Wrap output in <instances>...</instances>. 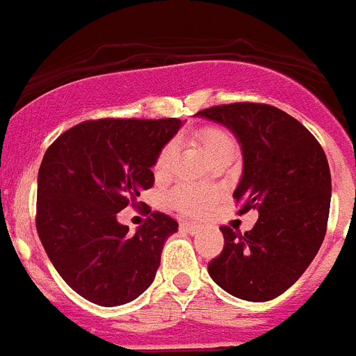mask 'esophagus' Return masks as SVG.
<instances>
[{"mask_svg":"<svg viewBox=\"0 0 356 356\" xmlns=\"http://www.w3.org/2000/svg\"><path fill=\"white\" fill-rule=\"evenodd\" d=\"M182 228H184L186 232H189V234H191V235L198 234V232L202 230L200 225H197V223H189V221H184V223H182Z\"/></svg>","mask_w":356,"mask_h":356,"instance_id":"34e87169","label":"esophagus"}]
</instances>
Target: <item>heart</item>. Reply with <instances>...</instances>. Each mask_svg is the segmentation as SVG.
<instances>
[{"mask_svg":"<svg viewBox=\"0 0 356 356\" xmlns=\"http://www.w3.org/2000/svg\"><path fill=\"white\" fill-rule=\"evenodd\" d=\"M195 137H197V140L202 144L205 156H207L209 159L214 158L219 152L235 149V138L232 137V133L227 131L225 128H219V126H205V128L198 129ZM174 154L175 145L172 144V142L161 149L154 165L156 175L167 174L168 168H170L172 165V159H174ZM211 200V191H207V189L191 188V186H179V188H175L170 195L172 205L177 207L179 211L186 212V214H202V212H205V209L209 207Z\"/></svg>","mask_w":356,"mask_h":356,"instance_id":"heart-1","label":"heart"}]
</instances>
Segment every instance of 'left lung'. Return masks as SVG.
<instances>
[{"mask_svg": "<svg viewBox=\"0 0 356 356\" xmlns=\"http://www.w3.org/2000/svg\"><path fill=\"white\" fill-rule=\"evenodd\" d=\"M197 115L227 126L244 168L234 198L257 209L253 230L221 227L223 251L209 261L218 286L249 302L279 297L305 272L325 238L332 179L320 142L286 112L265 103H230Z\"/></svg>", "mask_w": 356, "mask_h": 356, "instance_id": "obj_1", "label": "left lung"}]
</instances>
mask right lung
I'll use <instances>...</instances> for the list:
<instances>
[{"label":"right lung","instance_id":"add662e5","mask_svg":"<svg viewBox=\"0 0 356 356\" xmlns=\"http://www.w3.org/2000/svg\"><path fill=\"white\" fill-rule=\"evenodd\" d=\"M181 119H96L66 129L38 170L36 232L65 283L103 307L131 302L154 281L179 223L152 212L135 234L118 212L154 184L151 168Z\"/></svg>","mask_w":356,"mask_h":356}]
</instances>
